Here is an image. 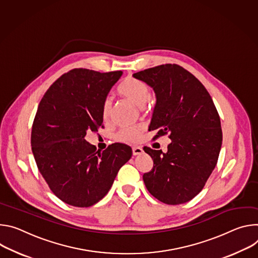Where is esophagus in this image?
Wrapping results in <instances>:
<instances>
[{
	"label": "esophagus",
	"instance_id": "obj_1",
	"mask_svg": "<svg viewBox=\"0 0 258 258\" xmlns=\"http://www.w3.org/2000/svg\"><path fill=\"white\" fill-rule=\"evenodd\" d=\"M142 153H144V150H142L141 148H139V147H134V148H132V154H133V156H138V155H141Z\"/></svg>",
	"mask_w": 258,
	"mask_h": 258
}]
</instances>
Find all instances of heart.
I'll use <instances>...</instances> for the list:
<instances>
[{
	"instance_id": "1",
	"label": "heart",
	"mask_w": 258,
	"mask_h": 258,
	"mask_svg": "<svg viewBox=\"0 0 258 258\" xmlns=\"http://www.w3.org/2000/svg\"><path fill=\"white\" fill-rule=\"evenodd\" d=\"M119 94L131 101L136 106L142 108L145 107L147 101L150 99L151 91L147 83L144 81L128 77L126 78L118 89ZM112 113V101L110 98H106L102 104V117L106 121L110 118ZM141 128H127L119 132V140L126 142H136L140 138Z\"/></svg>"
}]
</instances>
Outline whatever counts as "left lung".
Here are the masks:
<instances>
[{"label":"left lung","mask_w":258,"mask_h":258,"mask_svg":"<svg viewBox=\"0 0 258 258\" xmlns=\"http://www.w3.org/2000/svg\"><path fill=\"white\" fill-rule=\"evenodd\" d=\"M133 77L156 93L149 128L158 131L153 139L169 134L172 140L167 153L144 148L154 161L142 176L145 184L165 204L186 203L203 189L217 164L222 144L217 109L203 84L178 64H162Z\"/></svg>","instance_id":"8db88e82"}]
</instances>
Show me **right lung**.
I'll use <instances>...</instances> for the list:
<instances>
[{"instance_id": "obj_1", "label": "right lung", "mask_w": 258, "mask_h": 258, "mask_svg": "<svg viewBox=\"0 0 258 258\" xmlns=\"http://www.w3.org/2000/svg\"><path fill=\"white\" fill-rule=\"evenodd\" d=\"M123 72L75 69L57 79L44 94L33 124L32 151L52 192L75 207H90L107 194L130 147L103 152L86 141L87 132L103 127L102 104Z\"/></svg>"}]
</instances>
